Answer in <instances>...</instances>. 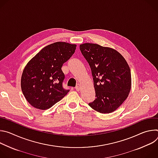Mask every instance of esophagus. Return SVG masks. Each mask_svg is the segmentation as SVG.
Masks as SVG:
<instances>
[{
    "mask_svg": "<svg viewBox=\"0 0 158 158\" xmlns=\"http://www.w3.org/2000/svg\"><path fill=\"white\" fill-rule=\"evenodd\" d=\"M75 89L77 91H79V89H80V86H79V84H77L76 87H75Z\"/></svg>",
    "mask_w": 158,
    "mask_h": 158,
    "instance_id": "34e87169",
    "label": "esophagus"
}]
</instances>
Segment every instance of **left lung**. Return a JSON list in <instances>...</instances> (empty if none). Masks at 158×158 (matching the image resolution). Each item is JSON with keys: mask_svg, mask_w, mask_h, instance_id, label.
I'll use <instances>...</instances> for the list:
<instances>
[{"mask_svg": "<svg viewBox=\"0 0 158 158\" xmlns=\"http://www.w3.org/2000/svg\"><path fill=\"white\" fill-rule=\"evenodd\" d=\"M91 67L96 99L90 107L102 114L116 110L126 100L131 87V75L125 59L118 51L96 44L80 45Z\"/></svg>", "mask_w": 158, "mask_h": 158, "instance_id": "left-lung-1", "label": "left lung"}]
</instances>
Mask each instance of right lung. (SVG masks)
<instances>
[{
  "label": "right lung",
  "mask_w": 158,
  "mask_h": 158,
  "mask_svg": "<svg viewBox=\"0 0 158 158\" xmlns=\"http://www.w3.org/2000/svg\"><path fill=\"white\" fill-rule=\"evenodd\" d=\"M76 45L57 42L43 48L26 65L21 89L33 107L45 110L60 101L69 91L64 89L61 67L75 52Z\"/></svg>",
  "instance_id": "add662e5"
}]
</instances>
